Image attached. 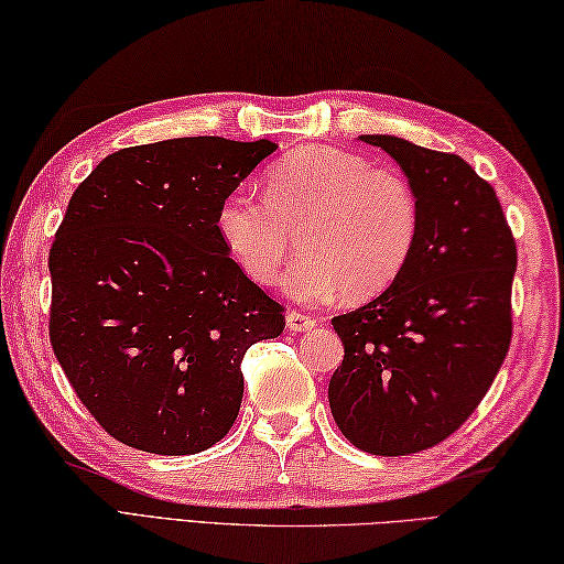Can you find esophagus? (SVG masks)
<instances>
[{
  "mask_svg": "<svg viewBox=\"0 0 564 564\" xmlns=\"http://www.w3.org/2000/svg\"><path fill=\"white\" fill-rule=\"evenodd\" d=\"M311 327H315V321L308 318V315L299 311L286 313V329H290V333H306Z\"/></svg>",
  "mask_w": 564,
  "mask_h": 564,
  "instance_id": "34e87169",
  "label": "esophagus"
}]
</instances>
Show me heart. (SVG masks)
Returning <instances> with one entry per match:
<instances>
[{
  "label": "heart",
  "mask_w": 564,
  "mask_h": 564,
  "mask_svg": "<svg viewBox=\"0 0 564 564\" xmlns=\"http://www.w3.org/2000/svg\"><path fill=\"white\" fill-rule=\"evenodd\" d=\"M217 235L241 270L272 286L299 246L284 292L299 304L364 301L406 268L421 231V205L406 178L337 148L304 145L268 170L265 198L235 191L219 203Z\"/></svg>",
  "instance_id": "obj_1"
}]
</instances>
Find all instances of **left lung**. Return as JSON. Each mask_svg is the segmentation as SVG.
I'll return each instance as SVG.
<instances>
[{"label":"left lung","mask_w":564,"mask_h":564,"mask_svg":"<svg viewBox=\"0 0 564 564\" xmlns=\"http://www.w3.org/2000/svg\"><path fill=\"white\" fill-rule=\"evenodd\" d=\"M400 164L421 231L400 278L333 318L345 361L329 378L341 435L368 455L443 443L474 414L510 349L517 246L500 200L459 155L359 135Z\"/></svg>","instance_id":"8db88e82"}]
</instances>
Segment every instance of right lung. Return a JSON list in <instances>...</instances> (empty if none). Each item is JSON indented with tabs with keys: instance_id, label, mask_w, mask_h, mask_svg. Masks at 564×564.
Here are the masks:
<instances>
[{
	"instance_id": "obj_1",
	"label": "right lung",
	"mask_w": 564,
	"mask_h": 564,
	"mask_svg": "<svg viewBox=\"0 0 564 564\" xmlns=\"http://www.w3.org/2000/svg\"><path fill=\"white\" fill-rule=\"evenodd\" d=\"M278 143L167 139L107 155L50 251V339L78 400L119 443L196 455L243 397V354L284 315L229 258L219 203Z\"/></svg>"
}]
</instances>
